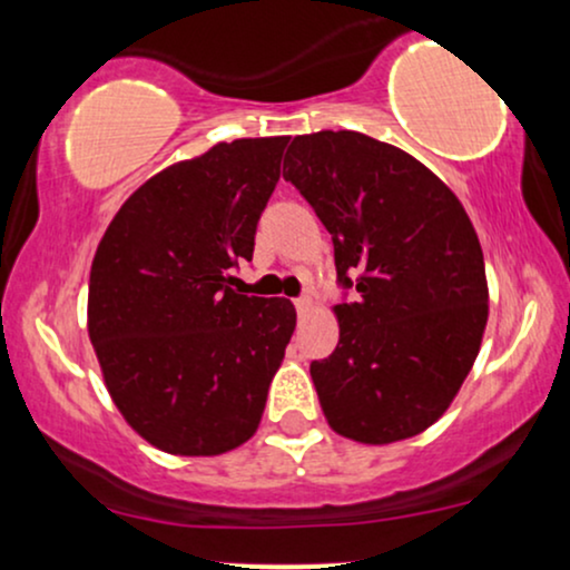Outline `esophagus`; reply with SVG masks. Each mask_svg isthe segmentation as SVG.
I'll return each instance as SVG.
<instances>
[{
  "instance_id": "obj_1",
  "label": "esophagus",
  "mask_w": 570,
  "mask_h": 570,
  "mask_svg": "<svg viewBox=\"0 0 570 570\" xmlns=\"http://www.w3.org/2000/svg\"><path fill=\"white\" fill-rule=\"evenodd\" d=\"M311 305H313L311 297H297V299H294V307H297V313H307V311H311Z\"/></svg>"
}]
</instances>
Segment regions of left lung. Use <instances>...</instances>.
<instances>
[{
	"instance_id": "left-lung-1",
	"label": "left lung",
	"mask_w": 570,
	"mask_h": 570,
	"mask_svg": "<svg viewBox=\"0 0 570 570\" xmlns=\"http://www.w3.org/2000/svg\"><path fill=\"white\" fill-rule=\"evenodd\" d=\"M284 179L335 244L340 343L311 364L337 434L389 444L426 431L466 381L488 324L480 238L440 176L356 134L294 136Z\"/></svg>"
}]
</instances>
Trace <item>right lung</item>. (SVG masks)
<instances>
[{
	"instance_id": "right-lung-1",
	"label": "right lung",
	"mask_w": 570,
	"mask_h": 570,
	"mask_svg": "<svg viewBox=\"0 0 570 570\" xmlns=\"http://www.w3.org/2000/svg\"><path fill=\"white\" fill-rule=\"evenodd\" d=\"M289 136L222 141L144 181L109 222L88 284L104 383L134 431L174 455L244 444L297 313L235 289Z\"/></svg>"
}]
</instances>
